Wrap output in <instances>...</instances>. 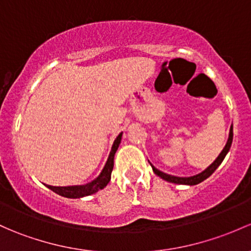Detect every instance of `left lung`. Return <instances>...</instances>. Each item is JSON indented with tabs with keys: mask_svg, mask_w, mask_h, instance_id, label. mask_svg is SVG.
<instances>
[{
	"mask_svg": "<svg viewBox=\"0 0 251 251\" xmlns=\"http://www.w3.org/2000/svg\"><path fill=\"white\" fill-rule=\"evenodd\" d=\"M232 138H233V128L231 127L230 128V136H228V139H227V143H226V146L223 149V151L220 152V155H219V156L216 157V160L212 163V165L209 166V167L207 168V170L203 171L202 173L196 174V176H188V178H180V176H170V174H166V173L161 172V171L157 170V168H155L154 166L151 165V163H150V165H151L152 171H154L155 174H157V176H161V178H162V179H165V180L170 181V183L186 184V185H196V184L201 183V181L204 180V179H207L209 176H212V174L214 173V171L216 170V168L219 167V165H220V163L223 162V160L225 159L226 154H227L228 150H230V148H231Z\"/></svg>",
	"mask_w": 251,
	"mask_h": 251,
	"instance_id": "1",
	"label": "left lung"
}]
</instances>
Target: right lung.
Masks as SVG:
<instances>
[{"label":"right lung","mask_w":251,"mask_h":251,"mask_svg":"<svg viewBox=\"0 0 251 251\" xmlns=\"http://www.w3.org/2000/svg\"><path fill=\"white\" fill-rule=\"evenodd\" d=\"M121 136L123 133H120L117 137V139L114 141V144L112 147V151H110L109 157H108L107 162H105L104 168L102 170L101 174L97 176L95 180H92L91 183L85 184V185H75V186H51L47 185L50 190H52L54 192H56L57 195L63 197H68V199H79V197L89 196V195L95 194L99 190H102L107 186V184L109 183L110 176H112L113 166H114V155L115 151L118 150L119 144L121 142Z\"/></svg>","instance_id":"1"}]
</instances>
